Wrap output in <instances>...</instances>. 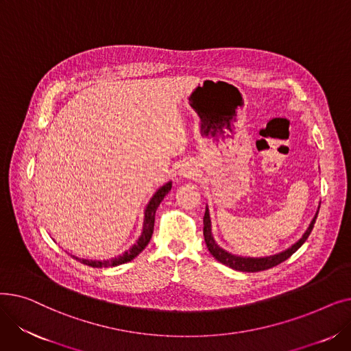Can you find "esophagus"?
I'll list each match as a JSON object with an SVG mask.
<instances>
[{"mask_svg": "<svg viewBox=\"0 0 351 351\" xmlns=\"http://www.w3.org/2000/svg\"><path fill=\"white\" fill-rule=\"evenodd\" d=\"M179 175L182 178H195L197 175L196 166L189 160L182 162V165H179Z\"/></svg>", "mask_w": 351, "mask_h": 351, "instance_id": "34e87169", "label": "esophagus"}]
</instances>
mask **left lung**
<instances>
[{
  "label": "left lung",
  "instance_id": "1",
  "mask_svg": "<svg viewBox=\"0 0 351 351\" xmlns=\"http://www.w3.org/2000/svg\"><path fill=\"white\" fill-rule=\"evenodd\" d=\"M317 215H319V209H317L315 217H313V220H311V223L308 225L307 230L304 232V234L302 236V239H300L299 242H296L291 247H289L287 250H285L282 253L267 256V257H242V256H234L232 253H228L222 247H219L216 245V242H215L213 236H212V225H210V216H209L208 206H206L205 216H204V225H205L204 226V236H205V242H206L208 250L210 252V254L215 257L217 262L223 263V265H226V266H229V267H232L234 270H239V271H261V270H267L270 267L278 266L279 263H282L286 259H289V257L307 241V237L310 236V233L313 230V226H315V223H316Z\"/></svg>",
  "mask_w": 351,
  "mask_h": 351
}]
</instances>
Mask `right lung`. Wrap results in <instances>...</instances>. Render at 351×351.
<instances>
[{"instance_id": "1", "label": "right lung", "mask_w": 351, "mask_h": 351, "mask_svg": "<svg viewBox=\"0 0 351 351\" xmlns=\"http://www.w3.org/2000/svg\"><path fill=\"white\" fill-rule=\"evenodd\" d=\"M171 188H172V182L165 183V185H162L155 192V195L151 197L149 204L146 205V209H145L143 229H142L141 236L138 237L136 243H134L131 247L125 250L122 254H119L117 257H112V259H105V261H86V259H78V257H75V259L80 261L81 263L86 265V266H90V267H114V266H119V265H123L126 262H131L132 259H135V257L147 246V243H149L152 233H154L156 209L160 205V202L163 200L165 195H168Z\"/></svg>"}]
</instances>
